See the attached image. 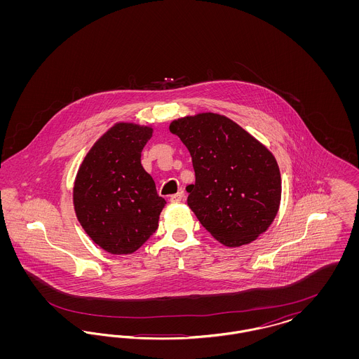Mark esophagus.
I'll list each match as a JSON object with an SVG mask.
<instances>
[{
	"mask_svg": "<svg viewBox=\"0 0 359 359\" xmlns=\"http://www.w3.org/2000/svg\"><path fill=\"white\" fill-rule=\"evenodd\" d=\"M184 199H186V194H184L183 191H180V192L172 195L171 198H170V201H171L172 203H180V202H183Z\"/></svg>",
	"mask_w": 359,
	"mask_h": 359,
	"instance_id": "1",
	"label": "esophagus"
}]
</instances>
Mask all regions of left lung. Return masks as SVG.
<instances>
[{
  "mask_svg": "<svg viewBox=\"0 0 359 359\" xmlns=\"http://www.w3.org/2000/svg\"><path fill=\"white\" fill-rule=\"evenodd\" d=\"M170 130L187 147L195 184L187 203L205 230L227 248L256 241L278 212L281 175L273 154L222 114L173 120Z\"/></svg>",
  "mask_w": 359,
  "mask_h": 359,
  "instance_id": "obj_1",
  "label": "left lung"
}]
</instances>
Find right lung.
Instances as JSON below:
<instances>
[{
	"instance_id": "1",
	"label": "right lung",
	"mask_w": 359,
	"mask_h": 359,
	"mask_svg": "<svg viewBox=\"0 0 359 359\" xmlns=\"http://www.w3.org/2000/svg\"><path fill=\"white\" fill-rule=\"evenodd\" d=\"M152 125L117 122L100 137L76 172L72 202L86 234L110 255H132L157 226L165 199L141 165Z\"/></svg>"
}]
</instances>
